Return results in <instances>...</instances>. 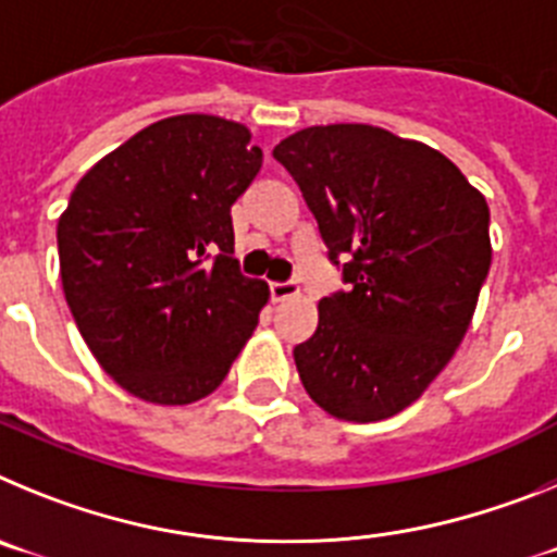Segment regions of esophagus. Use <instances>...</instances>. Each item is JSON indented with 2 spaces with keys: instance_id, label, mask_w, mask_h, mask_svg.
I'll use <instances>...</instances> for the list:
<instances>
[{
  "instance_id": "esophagus-1",
  "label": "esophagus",
  "mask_w": 557,
  "mask_h": 557,
  "mask_svg": "<svg viewBox=\"0 0 557 557\" xmlns=\"http://www.w3.org/2000/svg\"><path fill=\"white\" fill-rule=\"evenodd\" d=\"M301 293L298 282H270V295H273V301H284V298H293V295Z\"/></svg>"
}]
</instances>
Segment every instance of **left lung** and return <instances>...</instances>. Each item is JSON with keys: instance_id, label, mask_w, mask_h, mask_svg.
Instances as JSON below:
<instances>
[{"instance_id": "left-lung-1", "label": "left lung", "mask_w": 557, "mask_h": 557, "mask_svg": "<svg viewBox=\"0 0 557 557\" xmlns=\"http://www.w3.org/2000/svg\"><path fill=\"white\" fill-rule=\"evenodd\" d=\"M343 284L295 346L312 401L343 421L410 407L460 346L491 268L488 203L446 156L373 125L275 145Z\"/></svg>"}]
</instances>
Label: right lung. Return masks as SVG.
<instances>
[{"mask_svg":"<svg viewBox=\"0 0 557 557\" xmlns=\"http://www.w3.org/2000/svg\"><path fill=\"white\" fill-rule=\"evenodd\" d=\"M262 170L239 122L184 113L108 152L58 220L66 304L102 371L152 405L209 396L268 284L234 259L231 206Z\"/></svg>","mask_w":557,"mask_h":557,"instance_id":"obj_1","label":"right lung"}]
</instances>
